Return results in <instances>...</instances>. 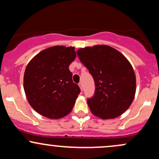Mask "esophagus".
Instances as JSON below:
<instances>
[{"label": "esophagus", "mask_w": 159, "mask_h": 159, "mask_svg": "<svg viewBox=\"0 0 159 159\" xmlns=\"http://www.w3.org/2000/svg\"><path fill=\"white\" fill-rule=\"evenodd\" d=\"M78 86H79L81 90H83V84H82V82H80V83L78 84Z\"/></svg>", "instance_id": "34e87169"}]
</instances>
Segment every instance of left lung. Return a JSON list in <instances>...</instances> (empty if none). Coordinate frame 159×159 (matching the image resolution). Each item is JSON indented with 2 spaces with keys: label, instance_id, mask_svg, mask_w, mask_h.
Segmentation results:
<instances>
[{
  "label": "left lung",
  "instance_id": "1",
  "mask_svg": "<svg viewBox=\"0 0 159 159\" xmlns=\"http://www.w3.org/2000/svg\"><path fill=\"white\" fill-rule=\"evenodd\" d=\"M77 54L94 79V96L87 98L92 114L103 120L123 114L133 102L136 91L135 74L131 63L108 45L80 48Z\"/></svg>",
  "mask_w": 159,
  "mask_h": 159
}]
</instances>
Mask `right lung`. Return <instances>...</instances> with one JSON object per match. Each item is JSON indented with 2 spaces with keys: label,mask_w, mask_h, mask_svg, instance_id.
Wrapping results in <instances>:
<instances>
[{
  "label": "right lung",
  "mask_w": 159,
  "mask_h": 159,
  "mask_svg": "<svg viewBox=\"0 0 159 159\" xmlns=\"http://www.w3.org/2000/svg\"><path fill=\"white\" fill-rule=\"evenodd\" d=\"M75 57L74 47L56 45L42 51L29 62L24 90L30 106L39 114L60 119L73 108L81 92L69 69Z\"/></svg>",
  "instance_id": "1"
}]
</instances>
